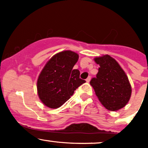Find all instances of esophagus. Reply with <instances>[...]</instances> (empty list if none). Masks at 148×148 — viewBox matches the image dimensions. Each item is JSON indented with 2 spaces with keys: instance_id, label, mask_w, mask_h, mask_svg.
Here are the masks:
<instances>
[{
  "instance_id": "1",
  "label": "esophagus",
  "mask_w": 148,
  "mask_h": 148,
  "mask_svg": "<svg viewBox=\"0 0 148 148\" xmlns=\"http://www.w3.org/2000/svg\"><path fill=\"white\" fill-rule=\"evenodd\" d=\"M90 79H91V76H88V77L87 78V79H86V81H87L88 83L90 82Z\"/></svg>"
}]
</instances>
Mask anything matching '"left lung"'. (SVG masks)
Returning <instances> with one entry per match:
<instances>
[{
  "label": "left lung",
  "instance_id": "obj_1",
  "mask_svg": "<svg viewBox=\"0 0 148 148\" xmlns=\"http://www.w3.org/2000/svg\"><path fill=\"white\" fill-rule=\"evenodd\" d=\"M95 61L99 64L96 77L90 84L98 99L106 109L118 111L128 103L132 94V88L128 77L117 61L110 56L96 58Z\"/></svg>",
  "mask_w": 148,
  "mask_h": 148
}]
</instances>
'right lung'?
I'll use <instances>...</instances> for the list:
<instances>
[{"instance_id":"1","label":"right lung","mask_w":148,"mask_h":148,"mask_svg":"<svg viewBox=\"0 0 148 148\" xmlns=\"http://www.w3.org/2000/svg\"><path fill=\"white\" fill-rule=\"evenodd\" d=\"M79 56L71 51L56 54L48 61L37 79V92L44 104L51 108L62 106L74 90L86 82L80 72L73 69Z\"/></svg>"}]
</instances>
